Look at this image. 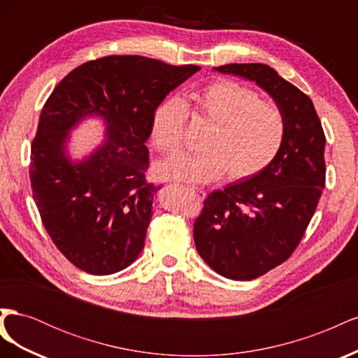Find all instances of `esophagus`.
Here are the masks:
<instances>
[{
	"label": "esophagus",
	"mask_w": 358,
	"mask_h": 358,
	"mask_svg": "<svg viewBox=\"0 0 358 358\" xmlns=\"http://www.w3.org/2000/svg\"><path fill=\"white\" fill-rule=\"evenodd\" d=\"M183 189L185 191H188V192H192V194H196V197L199 199V200H204V191H201V189H194V188H189V187H183Z\"/></svg>",
	"instance_id": "1"
}]
</instances>
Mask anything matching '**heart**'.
<instances>
[{
  "label": "heart",
  "mask_w": 358,
  "mask_h": 358,
  "mask_svg": "<svg viewBox=\"0 0 358 358\" xmlns=\"http://www.w3.org/2000/svg\"><path fill=\"white\" fill-rule=\"evenodd\" d=\"M185 105L212 122V128L201 152L158 162L155 173L161 179L209 183L221 179L225 171L231 180L248 179L272 164L284 145L285 119L279 107L259 100L248 86L220 79L189 92L183 101L169 99L157 107L150 137L161 152L175 154L180 149Z\"/></svg>",
  "instance_id": "heart-1"
}]
</instances>
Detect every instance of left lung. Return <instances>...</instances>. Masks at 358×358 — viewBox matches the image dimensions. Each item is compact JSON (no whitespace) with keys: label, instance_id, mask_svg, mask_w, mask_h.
Masks as SVG:
<instances>
[{"label":"left lung","instance_id":"1","mask_svg":"<svg viewBox=\"0 0 358 358\" xmlns=\"http://www.w3.org/2000/svg\"><path fill=\"white\" fill-rule=\"evenodd\" d=\"M254 82L285 119V138L272 164L258 175L213 191L194 224L206 264L234 280H251L292 254L315 213L326 183L324 136L312 101L266 64L213 67Z\"/></svg>","mask_w":358,"mask_h":358}]
</instances>
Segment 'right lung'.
Returning a JSON list of instances; mask_svg holds the SVG:
<instances>
[{"label": "right lung", "mask_w": 358, "mask_h": 358, "mask_svg": "<svg viewBox=\"0 0 358 358\" xmlns=\"http://www.w3.org/2000/svg\"><path fill=\"white\" fill-rule=\"evenodd\" d=\"M199 70L138 55L106 57L70 71L43 107L31 146L32 196L53 243L83 272H121L143 251L161 189L145 179L152 117ZM88 118L102 121L103 142L73 159L71 133Z\"/></svg>", "instance_id": "add662e5"}]
</instances>
